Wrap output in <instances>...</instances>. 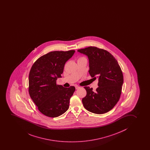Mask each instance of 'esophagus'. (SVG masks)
<instances>
[{"label":"esophagus","mask_w":150,"mask_h":150,"mask_svg":"<svg viewBox=\"0 0 150 150\" xmlns=\"http://www.w3.org/2000/svg\"><path fill=\"white\" fill-rule=\"evenodd\" d=\"M79 88H80V87H79L78 86H75V89H79Z\"/></svg>","instance_id":"obj_1"}]
</instances>
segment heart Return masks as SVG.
Segmentation results:
<instances>
[{
	"mask_svg": "<svg viewBox=\"0 0 150 150\" xmlns=\"http://www.w3.org/2000/svg\"><path fill=\"white\" fill-rule=\"evenodd\" d=\"M82 58H83V57H81V58H79V59H82Z\"/></svg>",
	"mask_w": 150,
	"mask_h": 150,
	"instance_id": "1",
	"label": "heart"
}]
</instances>
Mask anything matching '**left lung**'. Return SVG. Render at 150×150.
<instances>
[{"label":"left lung","instance_id":"8db88e82","mask_svg":"<svg viewBox=\"0 0 150 150\" xmlns=\"http://www.w3.org/2000/svg\"><path fill=\"white\" fill-rule=\"evenodd\" d=\"M77 51L88 56L89 74L98 79V87L96 91L92 88L84 87L87 95L82 100L83 105L92 113H106L117 104L121 96L123 83L121 67L115 58L107 50L90 46Z\"/></svg>","mask_w":150,"mask_h":150}]
</instances>
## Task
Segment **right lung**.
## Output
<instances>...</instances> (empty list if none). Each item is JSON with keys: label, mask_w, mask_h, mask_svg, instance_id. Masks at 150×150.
<instances>
[{"label": "right lung", "mask_w": 150, "mask_h": 150, "mask_svg": "<svg viewBox=\"0 0 150 150\" xmlns=\"http://www.w3.org/2000/svg\"><path fill=\"white\" fill-rule=\"evenodd\" d=\"M75 50L54 51L40 57L33 63L29 75V93L39 110L49 117H59L67 111L74 86L57 85L62 77L65 63Z\"/></svg>", "instance_id": "right-lung-1"}]
</instances>
